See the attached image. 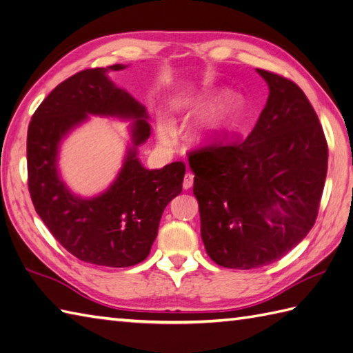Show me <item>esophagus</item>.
Returning a JSON list of instances; mask_svg holds the SVG:
<instances>
[{
  "label": "esophagus",
  "instance_id": "34e87169",
  "mask_svg": "<svg viewBox=\"0 0 353 353\" xmlns=\"http://www.w3.org/2000/svg\"><path fill=\"white\" fill-rule=\"evenodd\" d=\"M193 185V174H190V172H187V174L184 175V181H183V187L184 190H188Z\"/></svg>",
  "mask_w": 353,
  "mask_h": 353
}]
</instances>
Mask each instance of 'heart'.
<instances>
[{
    "label": "heart",
    "instance_id": "obj_1",
    "mask_svg": "<svg viewBox=\"0 0 353 353\" xmlns=\"http://www.w3.org/2000/svg\"><path fill=\"white\" fill-rule=\"evenodd\" d=\"M211 96H205L194 103V110H202L211 105ZM241 105V99L238 94L232 91H225L219 97L217 103L197 121L194 127V133L199 137L216 136L232 123L236 112ZM160 136L166 137L169 134V128L166 125H160Z\"/></svg>",
    "mask_w": 353,
    "mask_h": 353
}]
</instances>
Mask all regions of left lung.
Instances as JSON below:
<instances>
[{
	"label": "left lung",
	"instance_id": "obj_1",
	"mask_svg": "<svg viewBox=\"0 0 353 353\" xmlns=\"http://www.w3.org/2000/svg\"><path fill=\"white\" fill-rule=\"evenodd\" d=\"M266 106L247 139L188 154L206 253L220 266L253 270L281 259L313 228L328 145L296 83L256 68Z\"/></svg>",
	"mask_w": 353,
	"mask_h": 353
}]
</instances>
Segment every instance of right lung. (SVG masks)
<instances>
[{
  "label": "right lung",
  "instance_id": "add662e5",
  "mask_svg": "<svg viewBox=\"0 0 353 353\" xmlns=\"http://www.w3.org/2000/svg\"><path fill=\"white\" fill-rule=\"evenodd\" d=\"M115 64L68 77L41 101L28 127L27 161L31 201L50 234L83 262L124 268L147 259L166 205L183 190L185 165L147 169L137 147L151 134L147 109L109 79ZM90 114L132 119V145L116 181L94 198L70 192L59 176L63 137Z\"/></svg>",
  "mask_w": 353,
  "mask_h": 353
}]
</instances>
